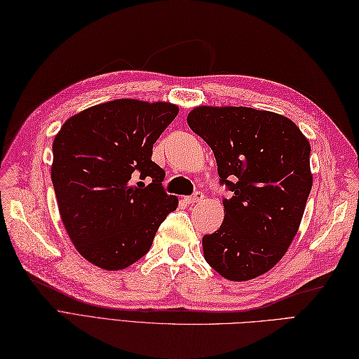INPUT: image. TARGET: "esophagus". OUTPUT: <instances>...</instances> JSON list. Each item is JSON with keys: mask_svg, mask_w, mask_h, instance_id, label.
<instances>
[{"mask_svg": "<svg viewBox=\"0 0 359 359\" xmlns=\"http://www.w3.org/2000/svg\"><path fill=\"white\" fill-rule=\"evenodd\" d=\"M203 199V193L202 191H195L191 196H186V202L187 203H196L201 202Z\"/></svg>", "mask_w": 359, "mask_h": 359, "instance_id": "obj_1", "label": "esophagus"}]
</instances>
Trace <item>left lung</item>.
<instances>
[{
  "mask_svg": "<svg viewBox=\"0 0 359 359\" xmlns=\"http://www.w3.org/2000/svg\"><path fill=\"white\" fill-rule=\"evenodd\" d=\"M187 123L215 152L225 219L202 237L203 257L219 275L248 280L284 257L313 186L311 147L296 125L249 107H196Z\"/></svg>",
  "mask_w": 359,
  "mask_h": 359,
  "instance_id": "8db88e82",
  "label": "left lung"
}]
</instances>
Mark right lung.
Segmentation results:
<instances>
[{
	"label": "right lung",
	"mask_w": 359,
	"mask_h": 359,
	"mask_svg": "<svg viewBox=\"0 0 359 359\" xmlns=\"http://www.w3.org/2000/svg\"><path fill=\"white\" fill-rule=\"evenodd\" d=\"M168 102L116 100L67 119L53 143L51 180L63 225L92 264L121 270L151 249L178 198L163 187L152 147L177 118Z\"/></svg>",
	"instance_id": "obj_1"
}]
</instances>
